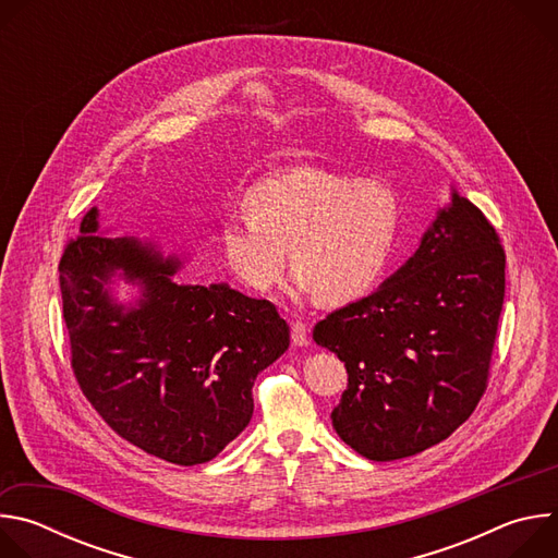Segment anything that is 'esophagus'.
I'll return each mask as SVG.
<instances>
[{
	"label": "esophagus",
	"mask_w": 558,
	"mask_h": 558,
	"mask_svg": "<svg viewBox=\"0 0 558 558\" xmlns=\"http://www.w3.org/2000/svg\"><path fill=\"white\" fill-rule=\"evenodd\" d=\"M291 342L295 347H306L308 344V327L302 320L291 323Z\"/></svg>",
	"instance_id": "34e87169"
}]
</instances>
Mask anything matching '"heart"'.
I'll return each instance as SVG.
<instances>
[{"label": "heart", "instance_id": "heart-1", "mask_svg": "<svg viewBox=\"0 0 558 558\" xmlns=\"http://www.w3.org/2000/svg\"><path fill=\"white\" fill-rule=\"evenodd\" d=\"M247 209L220 222L229 269L247 287L269 291L289 254L295 291L331 304L357 300L381 282L407 220L390 183L315 166L260 179L247 192Z\"/></svg>", "mask_w": 558, "mask_h": 558}]
</instances>
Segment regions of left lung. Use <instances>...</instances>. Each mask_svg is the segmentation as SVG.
<instances>
[{
	"label": "left lung",
	"instance_id": "left-lung-1",
	"mask_svg": "<svg viewBox=\"0 0 558 558\" xmlns=\"http://www.w3.org/2000/svg\"><path fill=\"white\" fill-rule=\"evenodd\" d=\"M504 295L497 229L452 194L400 271L313 329L349 373L331 413L342 441L392 461L450 437L488 388Z\"/></svg>",
	"mask_w": 558,
	"mask_h": 558
}]
</instances>
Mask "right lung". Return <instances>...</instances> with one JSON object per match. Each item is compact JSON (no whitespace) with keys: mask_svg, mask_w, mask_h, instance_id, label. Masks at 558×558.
Returning a JSON list of instances; mask_svg holds the SVG:
<instances>
[{"mask_svg":"<svg viewBox=\"0 0 558 558\" xmlns=\"http://www.w3.org/2000/svg\"><path fill=\"white\" fill-rule=\"evenodd\" d=\"M97 227L93 207L59 263L76 384L125 441L177 465L205 463L250 424L254 379L287 351L289 327L274 302L177 284L179 258ZM114 270L144 287L136 310L109 300Z\"/></svg>","mask_w":558,"mask_h":558,"instance_id":"1","label":"right lung"}]
</instances>
